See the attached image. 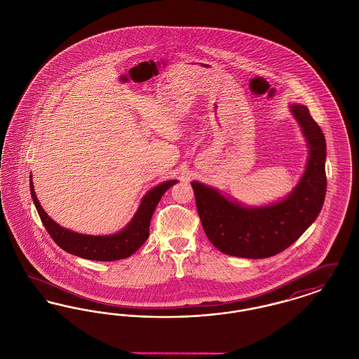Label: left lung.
<instances>
[{"instance_id": "1", "label": "left lung", "mask_w": 359, "mask_h": 359, "mask_svg": "<svg viewBox=\"0 0 359 359\" xmlns=\"http://www.w3.org/2000/svg\"><path fill=\"white\" fill-rule=\"evenodd\" d=\"M309 148L307 167L290 195L266 207H245L214 188L192 182L207 238L229 256L266 258L290 248L319 215L325 203V140L306 106L290 104Z\"/></svg>"}]
</instances>
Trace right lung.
I'll use <instances>...</instances> for the list:
<instances>
[{
  "label": "right lung",
  "instance_id": "1",
  "mask_svg": "<svg viewBox=\"0 0 359 359\" xmlns=\"http://www.w3.org/2000/svg\"><path fill=\"white\" fill-rule=\"evenodd\" d=\"M176 180H168L152 188L141 201L133 219L129 224L122 229L120 233L113 236H86L69 229H65L53 222L47 215V212L41 208L34 194V183L31 184V195L34 199L36 210L40 215V219L44 224L46 230L51 236V238L59 245L63 250L69 255L82 257L86 259L94 261H116L126 257L132 256L138 250L142 243L149 237V223L154 215V208L160 202L161 196L167 192V189L173 186Z\"/></svg>",
  "mask_w": 359,
  "mask_h": 359
}]
</instances>
